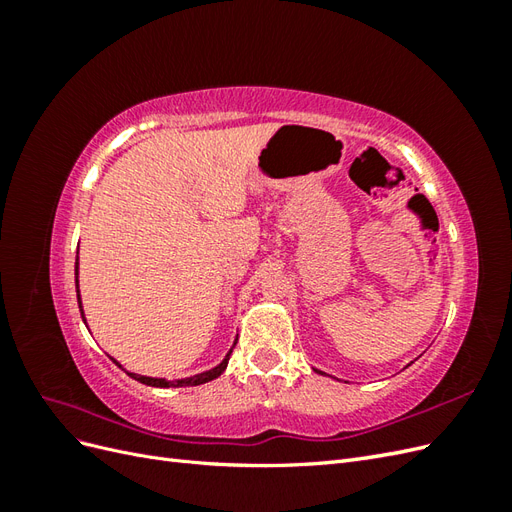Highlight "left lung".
Here are the masks:
<instances>
[{"label": "left lung", "mask_w": 512, "mask_h": 512, "mask_svg": "<svg viewBox=\"0 0 512 512\" xmlns=\"http://www.w3.org/2000/svg\"><path fill=\"white\" fill-rule=\"evenodd\" d=\"M316 371H318V369H316ZM318 374H322V371H318Z\"/></svg>", "instance_id": "left-lung-1"}]
</instances>
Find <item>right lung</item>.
<instances>
[{"mask_svg":"<svg viewBox=\"0 0 512 512\" xmlns=\"http://www.w3.org/2000/svg\"><path fill=\"white\" fill-rule=\"evenodd\" d=\"M79 254V252H76ZM74 275H76V297H79V307H81V314H83V305H81V294H79V256H76V265H74ZM237 344V342H235ZM235 348V346H232ZM232 348L228 350V354L224 356V361L220 363V365H215L213 369H209V371H203V374H196V376H190V378H181V380H166V378H149V376H138V374H130L128 371V376L130 378H134V380H138V382H143V384H147V386H160V389H168V386H198V384H205V382H209V380H215L218 376H222V371L226 369V365H228V359H230V352H232ZM113 363H117L115 359H113ZM119 365V363H117ZM121 367V365H119Z\"/></svg>","mask_w":512,"mask_h":512,"instance_id":"add662e5","label":"right lung"}]
</instances>
